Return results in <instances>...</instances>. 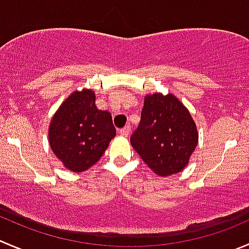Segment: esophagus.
Instances as JSON below:
<instances>
[{
	"label": "esophagus",
	"mask_w": 249,
	"mask_h": 249,
	"mask_svg": "<svg viewBox=\"0 0 249 249\" xmlns=\"http://www.w3.org/2000/svg\"><path fill=\"white\" fill-rule=\"evenodd\" d=\"M130 132H131V127H130L129 125H126V126H124L123 129L119 130V134L122 135V136H124V137L129 136Z\"/></svg>",
	"instance_id": "34e87169"
}]
</instances>
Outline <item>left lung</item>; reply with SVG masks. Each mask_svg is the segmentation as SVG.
Segmentation results:
<instances>
[{
    "mask_svg": "<svg viewBox=\"0 0 249 249\" xmlns=\"http://www.w3.org/2000/svg\"><path fill=\"white\" fill-rule=\"evenodd\" d=\"M130 142L154 173L169 176L187 165L198 132L190 112L175 96L154 93L144 98L141 122Z\"/></svg>",
    "mask_w": 249,
    "mask_h": 249,
    "instance_id": "1",
    "label": "left lung"
}]
</instances>
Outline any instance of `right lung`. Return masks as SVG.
Masks as SVG:
<instances>
[{
    "mask_svg": "<svg viewBox=\"0 0 249 249\" xmlns=\"http://www.w3.org/2000/svg\"><path fill=\"white\" fill-rule=\"evenodd\" d=\"M95 100L91 90L73 92L52 118L48 130L53 153L74 173L92 166L115 136L112 115L97 109Z\"/></svg>",
    "mask_w": 249,
    "mask_h": 249,
    "instance_id": "add662e5",
    "label": "right lung"
}]
</instances>
